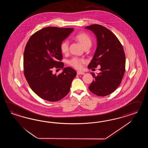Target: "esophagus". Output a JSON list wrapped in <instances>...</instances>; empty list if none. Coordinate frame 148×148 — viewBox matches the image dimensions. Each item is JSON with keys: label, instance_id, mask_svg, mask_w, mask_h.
<instances>
[{"label": "esophagus", "instance_id": "esophagus-1", "mask_svg": "<svg viewBox=\"0 0 148 148\" xmlns=\"http://www.w3.org/2000/svg\"><path fill=\"white\" fill-rule=\"evenodd\" d=\"M77 74L78 75H84L85 73L84 72H81V71H77Z\"/></svg>", "mask_w": 148, "mask_h": 148}]
</instances>
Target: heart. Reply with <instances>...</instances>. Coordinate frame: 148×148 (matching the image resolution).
<instances>
[{
    "mask_svg": "<svg viewBox=\"0 0 148 148\" xmlns=\"http://www.w3.org/2000/svg\"><path fill=\"white\" fill-rule=\"evenodd\" d=\"M74 39L79 42L81 45L85 48L87 46H91L92 40L90 36L85 33H80L75 36ZM60 50L63 54H66L69 50V43L67 40H64L61 44ZM69 64L76 69H80L84 61L77 58H74L69 61Z\"/></svg>",
    "mask_w": 148,
    "mask_h": 148,
    "instance_id": "obj_1",
    "label": "heart"
}]
</instances>
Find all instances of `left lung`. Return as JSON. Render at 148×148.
Listing matches in <instances>:
<instances>
[{"label": "left lung", "mask_w": 148, "mask_h": 148, "mask_svg": "<svg viewBox=\"0 0 148 148\" xmlns=\"http://www.w3.org/2000/svg\"><path fill=\"white\" fill-rule=\"evenodd\" d=\"M85 29L91 30L97 40V49L88 66L89 69L100 66V73L95 75L88 88L94 94L104 97L112 93L121 83L125 70V55L120 41L106 27L92 24Z\"/></svg>", "instance_id": "left-lung-1"}]
</instances>
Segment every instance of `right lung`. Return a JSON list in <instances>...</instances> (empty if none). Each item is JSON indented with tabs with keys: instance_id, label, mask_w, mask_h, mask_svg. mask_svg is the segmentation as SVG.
<instances>
[{
	"instance_id": "obj_1",
	"label": "right lung",
	"mask_w": 148,
	"mask_h": 148,
	"mask_svg": "<svg viewBox=\"0 0 148 148\" xmlns=\"http://www.w3.org/2000/svg\"><path fill=\"white\" fill-rule=\"evenodd\" d=\"M73 28L47 27L36 32L27 42L24 50V76L32 90L40 98L58 101L69 93L76 72L71 67L63 68L60 45ZM54 67L63 68L58 75L52 73Z\"/></svg>"
}]
</instances>
